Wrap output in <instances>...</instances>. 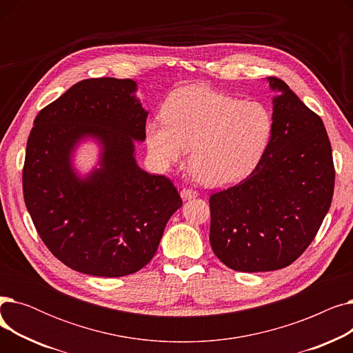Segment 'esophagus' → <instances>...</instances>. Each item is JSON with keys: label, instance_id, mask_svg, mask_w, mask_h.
<instances>
[{"label": "esophagus", "instance_id": "esophagus-1", "mask_svg": "<svg viewBox=\"0 0 353 353\" xmlns=\"http://www.w3.org/2000/svg\"><path fill=\"white\" fill-rule=\"evenodd\" d=\"M180 196L183 200H189V199H194L199 196V193L196 190H192V189H183L180 192Z\"/></svg>", "mask_w": 353, "mask_h": 353}]
</instances>
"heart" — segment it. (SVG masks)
I'll return each instance as SVG.
<instances>
[{
    "mask_svg": "<svg viewBox=\"0 0 353 353\" xmlns=\"http://www.w3.org/2000/svg\"><path fill=\"white\" fill-rule=\"evenodd\" d=\"M163 123L145 125L148 152L161 167L189 165L200 183L225 188L245 179L263 157L273 133L268 107L242 101L203 84L181 87L167 97Z\"/></svg>",
    "mask_w": 353,
    "mask_h": 353,
    "instance_id": "heart-1",
    "label": "heart"
}]
</instances>
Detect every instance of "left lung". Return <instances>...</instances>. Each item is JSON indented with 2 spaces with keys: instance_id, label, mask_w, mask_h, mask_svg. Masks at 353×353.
<instances>
[{
  "instance_id": "obj_1",
  "label": "left lung",
  "mask_w": 353,
  "mask_h": 353,
  "mask_svg": "<svg viewBox=\"0 0 353 353\" xmlns=\"http://www.w3.org/2000/svg\"><path fill=\"white\" fill-rule=\"evenodd\" d=\"M273 133L254 170L210 196V245L237 272H270L293 263L312 243L335 188L332 147L322 119L289 85L268 77Z\"/></svg>"
}]
</instances>
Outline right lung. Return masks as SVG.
Listing matches in <instances>:
<instances>
[{"mask_svg":"<svg viewBox=\"0 0 353 353\" xmlns=\"http://www.w3.org/2000/svg\"><path fill=\"white\" fill-rule=\"evenodd\" d=\"M136 81L88 79L34 120L23 170L24 201L48 250L80 273L120 277L152 261L183 201L173 183L141 170L134 141L147 111ZM102 145L99 170L80 178L70 153L84 138Z\"/></svg>","mask_w":353,"mask_h":353,"instance_id":"add662e5","label":"right lung"}]
</instances>
